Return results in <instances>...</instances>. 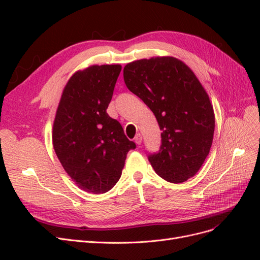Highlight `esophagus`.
Returning a JSON list of instances; mask_svg holds the SVG:
<instances>
[{
  "mask_svg": "<svg viewBox=\"0 0 260 260\" xmlns=\"http://www.w3.org/2000/svg\"><path fill=\"white\" fill-rule=\"evenodd\" d=\"M135 142H136L138 145H140L141 143H142V136H141L140 133H138V135L135 137Z\"/></svg>",
  "mask_w": 260,
  "mask_h": 260,
  "instance_id": "obj_1",
  "label": "esophagus"
}]
</instances>
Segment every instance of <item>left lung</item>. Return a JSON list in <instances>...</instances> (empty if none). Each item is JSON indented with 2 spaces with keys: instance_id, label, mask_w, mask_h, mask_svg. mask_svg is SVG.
Listing matches in <instances>:
<instances>
[{
  "instance_id": "obj_1",
  "label": "left lung",
  "mask_w": 260,
  "mask_h": 260,
  "mask_svg": "<svg viewBox=\"0 0 260 260\" xmlns=\"http://www.w3.org/2000/svg\"><path fill=\"white\" fill-rule=\"evenodd\" d=\"M123 79L162 131L159 151L147 156L156 174L172 183L192 178L209 154L215 131L214 108L198 78L183 61L164 56L129 62Z\"/></svg>"
}]
</instances>
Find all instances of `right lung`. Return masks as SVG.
Returning a JSON list of instances; mask_svg holds the SVG:
<instances>
[{
	"instance_id": "right-lung-1",
	"label": "right lung",
	"mask_w": 260,
	"mask_h": 260,
	"mask_svg": "<svg viewBox=\"0 0 260 260\" xmlns=\"http://www.w3.org/2000/svg\"><path fill=\"white\" fill-rule=\"evenodd\" d=\"M120 72V65H94L74 74L55 116V153L68 176L89 193L113 188L128 152L136 148L106 112Z\"/></svg>"
}]
</instances>
